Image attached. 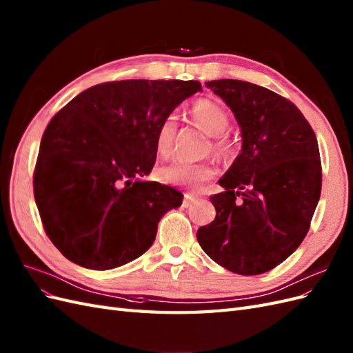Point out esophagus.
Returning a JSON list of instances; mask_svg holds the SVG:
<instances>
[{
    "mask_svg": "<svg viewBox=\"0 0 353 353\" xmlns=\"http://www.w3.org/2000/svg\"><path fill=\"white\" fill-rule=\"evenodd\" d=\"M196 200H197V196H194V194H192V193H185V194H184L183 206H184V208H188L193 202H196Z\"/></svg>",
    "mask_w": 353,
    "mask_h": 353,
    "instance_id": "esophagus-1",
    "label": "esophagus"
}]
</instances>
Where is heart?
Returning a JSON list of instances; mask_svg holds the SVG:
<instances>
[{
  "label": "heart",
  "mask_w": 353,
  "mask_h": 353,
  "mask_svg": "<svg viewBox=\"0 0 353 353\" xmlns=\"http://www.w3.org/2000/svg\"><path fill=\"white\" fill-rule=\"evenodd\" d=\"M192 119L194 125L206 132L208 135H214V150L218 154L228 156L232 151V144L221 137L228 126V114L225 110L211 99L196 101L192 110ZM176 132V114L169 112L165 119L160 121L156 133V153L160 157H168L172 151L174 137ZM216 174L215 163L212 160L197 161V163H184V161H175L168 166L157 170V178L165 184L181 185L192 190H200L206 181L214 178Z\"/></svg>",
  "instance_id": "b5f03b06"
}]
</instances>
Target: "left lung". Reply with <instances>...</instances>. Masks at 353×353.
<instances>
[{
	"instance_id": "obj_1",
	"label": "left lung",
	"mask_w": 353,
	"mask_h": 353,
	"mask_svg": "<svg viewBox=\"0 0 353 353\" xmlns=\"http://www.w3.org/2000/svg\"><path fill=\"white\" fill-rule=\"evenodd\" d=\"M206 88L230 107L242 150L211 196L215 220L197 242L237 274H261L285 261L306 237L319 202L322 169L315 132L288 99L248 81L223 79Z\"/></svg>"
}]
</instances>
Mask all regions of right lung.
Returning <instances> with one entry per match:
<instances>
[{"label":"right lung","instance_id":"right-lung-1","mask_svg":"<svg viewBox=\"0 0 353 353\" xmlns=\"http://www.w3.org/2000/svg\"><path fill=\"white\" fill-rule=\"evenodd\" d=\"M199 81L123 80L81 92L47 125L34 172L46 234L70 261L110 270L153 245L157 224L183 203L175 188L139 178L157 157L160 121Z\"/></svg>","mask_w":353,"mask_h":353}]
</instances>
